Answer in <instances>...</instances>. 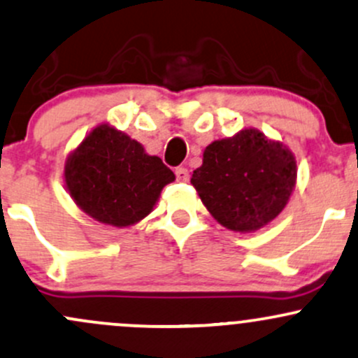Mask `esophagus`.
<instances>
[{
	"label": "esophagus",
	"instance_id": "1",
	"mask_svg": "<svg viewBox=\"0 0 358 358\" xmlns=\"http://www.w3.org/2000/svg\"><path fill=\"white\" fill-rule=\"evenodd\" d=\"M175 175H176V180H178V182H187V180H188V170H187V168H183V166L176 168Z\"/></svg>",
	"mask_w": 358,
	"mask_h": 358
}]
</instances>
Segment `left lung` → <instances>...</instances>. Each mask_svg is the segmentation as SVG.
<instances>
[{
	"mask_svg": "<svg viewBox=\"0 0 358 358\" xmlns=\"http://www.w3.org/2000/svg\"><path fill=\"white\" fill-rule=\"evenodd\" d=\"M296 178V158L284 144L257 129H243L206 148L190 182L215 221L251 233L284 210Z\"/></svg>",
	"mask_w": 358,
	"mask_h": 358,
	"instance_id": "left-lung-1",
	"label": "left lung"
}]
</instances>
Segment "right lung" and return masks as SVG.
Segmentation results:
<instances>
[{
    "label": "right lung",
    "instance_id": "add662e5",
    "mask_svg": "<svg viewBox=\"0 0 358 358\" xmlns=\"http://www.w3.org/2000/svg\"><path fill=\"white\" fill-rule=\"evenodd\" d=\"M173 180L175 173L158 156L108 124L93 129L64 164L66 188L76 206L115 227L146 217Z\"/></svg>",
    "mask_w": 358,
    "mask_h": 358
}]
</instances>
